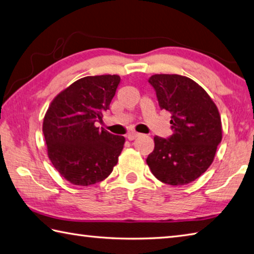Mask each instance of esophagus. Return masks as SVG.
<instances>
[{
    "label": "esophagus",
    "instance_id": "esophagus-1",
    "mask_svg": "<svg viewBox=\"0 0 254 254\" xmlns=\"http://www.w3.org/2000/svg\"><path fill=\"white\" fill-rule=\"evenodd\" d=\"M137 136H140V133H137V132H130V133H128V134L127 135V140H130V141H133L134 139H136Z\"/></svg>",
    "mask_w": 254,
    "mask_h": 254
}]
</instances>
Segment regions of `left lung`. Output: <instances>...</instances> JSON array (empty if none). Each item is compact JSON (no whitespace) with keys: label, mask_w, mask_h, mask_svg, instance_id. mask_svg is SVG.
<instances>
[{"label":"left lung","mask_w":254,"mask_h":254,"mask_svg":"<svg viewBox=\"0 0 254 254\" xmlns=\"http://www.w3.org/2000/svg\"><path fill=\"white\" fill-rule=\"evenodd\" d=\"M161 109L171 113L173 134L154 136V150L146 163L161 182L184 186L203 174L213 162L222 140L218 108L193 80L178 74H155L149 79Z\"/></svg>","instance_id":"obj_1"}]
</instances>
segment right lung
<instances>
[{
  "label": "right lung",
  "mask_w": 254,
  "mask_h": 254,
  "mask_svg": "<svg viewBox=\"0 0 254 254\" xmlns=\"http://www.w3.org/2000/svg\"><path fill=\"white\" fill-rule=\"evenodd\" d=\"M119 75L85 76L55 96L45 113L43 134L53 167L74 186L103 181L113 171L124 136L95 127L110 109Z\"/></svg>",
  "instance_id": "1"
}]
</instances>
